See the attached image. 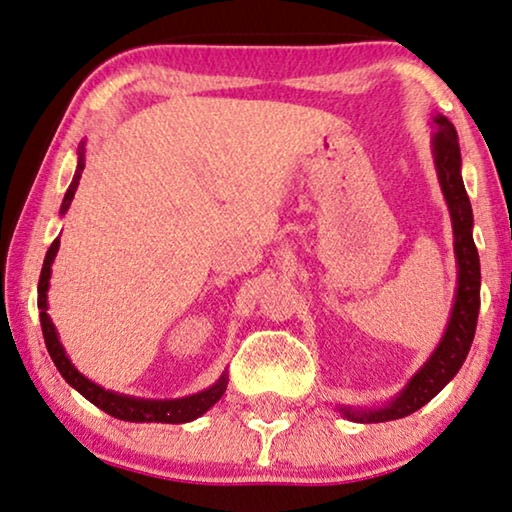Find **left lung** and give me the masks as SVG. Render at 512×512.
Segmentation results:
<instances>
[{"label": "left lung", "mask_w": 512, "mask_h": 512, "mask_svg": "<svg viewBox=\"0 0 512 512\" xmlns=\"http://www.w3.org/2000/svg\"><path fill=\"white\" fill-rule=\"evenodd\" d=\"M434 124H437V133H434V163H437L441 190H444L448 209H451L455 255L457 266H460V285H457L453 317L448 322L444 340L439 342V347L434 349V354L423 365L421 372H416V377L409 381L407 388L400 393V398H395L386 409L377 411L340 409L349 421L356 423L395 421V418H404L421 409L423 404L430 402L457 375L476 335L480 310V259L474 236H471L474 213H471V202L460 174L462 158L455 126L446 117H437Z\"/></svg>", "instance_id": "left-lung-1"}]
</instances>
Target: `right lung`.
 Instances as JSON below:
<instances>
[{
    "instance_id": "right-lung-1",
    "label": "right lung",
    "mask_w": 512,
    "mask_h": 512,
    "mask_svg": "<svg viewBox=\"0 0 512 512\" xmlns=\"http://www.w3.org/2000/svg\"><path fill=\"white\" fill-rule=\"evenodd\" d=\"M82 170H85V154L80 151L78 172H75L71 186H68L66 195H64V202H61V213H66V209L71 207ZM57 250H59V239L52 241L48 253H45L41 278H38V310H41V329H43V340H45V347H48V354H50L52 361H55L57 370L61 372V377H64L68 384L75 388V391L85 395V398L91 404H96V407L103 409L105 414H110L114 418H121V421H133V423H151V421H156V423H188V421H193V418L202 416L204 411L213 407V404L223 398V393L227 388V375L220 377L216 384L207 388V391L190 395V398H183V400H165V402L163 400L126 398V395H117L112 391H105V388L96 386L94 381L82 377L80 372L73 368L71 361H68V356L64 354V347H61V342L57 338L55 326H52L48 312H45V305H48V296H45V292H48L50 266H52V259H55V255H57Z\"/></svg>"
}]
</instances>
